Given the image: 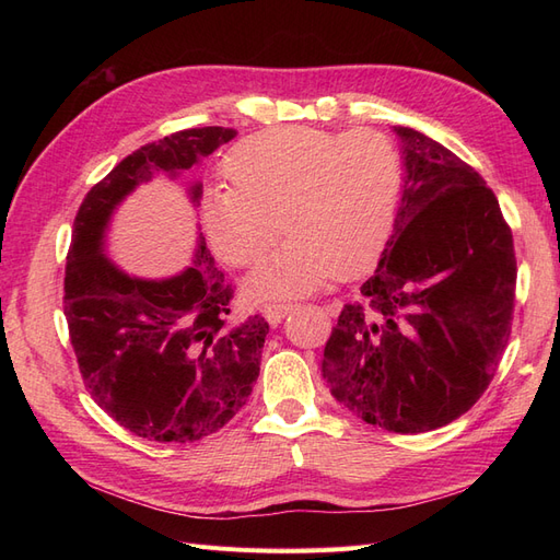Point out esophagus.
<instances>
[{
    "mask_svg": "<svg viewBox=\"0 0 560 560\" xmlns=\"http://www.w3.org/2000/svg\"><path fill=\"white\" fill-rule=\"evenodd\" d=\"M294 311V306H290V303H273V306H266L264 308V315H266V319L270 322V325L273 327H278L280 322L290 315Z\"/></svg>",
    "mask_w": 560,
    "mask_h": 560,
    "instance_id": "34e87169",
    "label": "esophagus"
}]
</instances>
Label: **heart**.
Returning a JSON list of instances; mask_svg holds the SVG:
<instances>
[{"label": "heart", "instance_id": "b5f03b06", "mask_svg": "<svg viewBox=\"0 0 560 560\" xmlns=\"http://www.w3.org/2000/svg\"><path fill=\"white\" fill-rule=\"evenodd\" d=\"M224 175L231 186L202 200V222L219 257L249 266L276 243L280 226L290 233L247 280L254 299L303 296L334 273H362L389 238L401 191L399 151L371 128L254 132L231 149Z\"/></svg>", "mask_w": 560, "mask_h": 560}]
</instances>
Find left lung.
Instances as JSON below:
<instances>
[{"instance_id": "obj_1", "label": "left lung", "mask_w": 560, "mask_h": 560, "mask_svg": "<svg viewBox=\"0 0 560 560\" xmlns=\"http://www.w3.org/2000/svg\"><path fill=\"white\" fill-rule=\"evenodd\" d=\"M404 186L393 235L362 299L346 303L322 378L387 432H430L469 411L510 341L516 257L481 175L413 128L393 126Z\"/></svg>"}]
</instances>
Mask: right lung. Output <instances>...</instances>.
Here are the masks:
<instances>
[{
  "label": "right lung",
  "instance_id": "obj_1",
  "mask_svg": "<svg viewBox=\"0 0 560 560\" xmlns=\"http://www.w3.org/2000/svg\"><path fill=\"white\" fill-rule=\"evenodd\" d=\"M233 128H191L132 151L83 198L65 268V317L91 397L128 432L149 442H198L238 413L259 378L268 322H233L224 273L198 229L191 264L142 278L107 257V231L138 186L177 179ZM186 196L200 206L202 184ZM198 226V224H196Z\"/></svg>",
  "mask_w": 560,
  "mask_h": 560
}]
</instances>
